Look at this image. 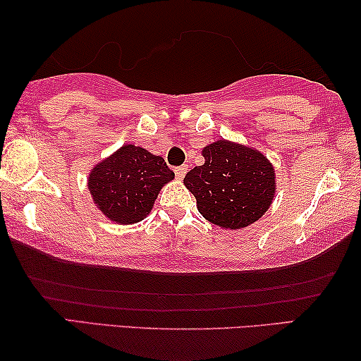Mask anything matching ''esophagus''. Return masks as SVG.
Returning a JSON list of instances; mask_svg holds the SVG:
<instances>
[{"label":"esophagus","instance_id":"esophagus-1","mask_svg":"<svg viewBox=\"0 0 361 361\" xmlns=\"http://www.w3.org/2000/svg\"><path fill=\"white\" fill-rule=\"evenodd\" d=\"M174 173H176V177L177 179H182V177L185 176V173H187V166L185 164H182V166H177V168H174Z\"/></svg>","mask_w":361,"mask_h":361}]
</instances>
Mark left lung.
Here are the masks:
<instances>
[{
    "instance_id": "1",
    "label": "left lung",
    "mask_w": 361,
    "mask_h": 361,
    "mask_svg": "<svg viewBox=\"0 0 361 361\" xmlns=\"http://www.w3.org/2000/svg\"><path fill=\"white\" fill-rule=\"evenodd\" d=\"M202 153L204 164L184 177L200 214L230 230L261 219L276 190L275 169L264 153L226 139L206 145Z\"/></svg>"
}]
</instances>
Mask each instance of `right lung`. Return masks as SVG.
<instances>
[{
  "instance_id": "1",
  "label": "right lung",
  "mask_w": 361,
  "mask_h": 361,
  "mask_svg": "<svg viewBox=\"0 0 361 361\" xmlns=\"http://www.w3.org/2000/svg\"><path fill=\"white\" fill-rule=\"evenodd\" d=\"M173 179L161 157L126 144L92 168L87 188L102 214L126 226L144 221L161 187Z\"/></svg>"
}]
</instances>
